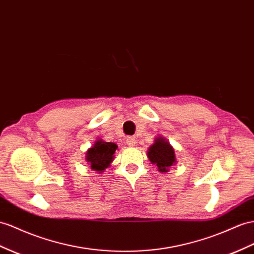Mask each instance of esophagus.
Returning <instances> with one entry per match:
<instances>
[{
  "label": "esophagus",
  "mask_w": 254,
  "mask_h": 254,
  "mask_svg": "<svg viewBox=\"0 0 254 254\" xmlns=\"http://www.w3.org/2000/svg\"><path fill=\"white\" fill-rule=\"evenodd\" d=\"M135 142H136V139H135V137H132V136H131V137H127V140H126V144L129 147L135 146Z\"/></svg>",
  "instance_id": "34e87169"
}]
</instances>
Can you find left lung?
<instances>
[{
	"mask_svg": "<svg viewBox=\"0 0 254 254\" xmlns=\"http://www.w3.org/2000/svg\"><path fill=\"white\" fill-rule=\"evenodd\" d=\"M148 158L161 173L168 172V168L176 162L173 147L162 137L155 138L154 144L149 148Z\"/></svg>",
	"mask_w": 254,
	"mask_h": 254,
	"instance_id": "1",
	"label": "left lung"
}]
</instances>
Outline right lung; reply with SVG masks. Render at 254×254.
Segmentation results:
<instances>
[{"instance_id":"right-lung-1","label":"right lung","mask_w":254,"mask_h":254,"mask_svg":"<svg viewBox=\"0 0 254 254\" xmlns=\"http://www.w3.org/2000/svg\"><path fill=\"white\" fill-rule=\"evenodd\" d=\"M117 148L118 146L114 142L96 140L94 146L88 150L86 160L89 162L92 170L103 172L112 163Z\"/></svg>"}]
</instances>
